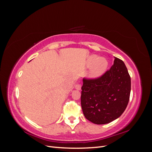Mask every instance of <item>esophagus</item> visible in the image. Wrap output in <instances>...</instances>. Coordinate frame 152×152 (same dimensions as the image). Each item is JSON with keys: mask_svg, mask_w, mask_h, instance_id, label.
Returning <instances> with one entry per match:
<instances>
[{"mask_svg": "<svg viewBox=\"0 0 152 152\" xmlns=\"http://www.w3.org/2000/svg\"><path fill=\"white\" fill-rule=\"evenodd\" d=\"M81 87H82L81 84H76V85H75V88L76 89H77V90H80V89H81Z\"/></svg>", "mask_w": 152, "mask_h": 152, "instance_id": "1", "label": "esophagus"}]
</instances>
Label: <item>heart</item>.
Masks as SVG:
<instances>
[{"label":"heart","instance_id":"b5f03b06","mask_svg":"<svg viewBox=\"0 0 152 152\" xmlns=\"http://www.w3.org/2000/svg\"><path fill=\"white\" fill-rule=\"evenodd\" d=\"M87 65L92 66L91 77L98 78L103 75L108 66V61L104 57H98L96 55H91L87 59Z\"/></svg>","mask_w":152,"mask_h":152}]
</instances>
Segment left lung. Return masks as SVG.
<instances>
[{
  "mask_svg": "<svg viewBox=\"0 0 152 152\" xmlns=\"http://www.w3.org/2000/svg\"><path fill=\"white\" fill-rule=\"evenodd\" d=\"M131 77L121 59L115 57L113 65L103 75L83 79L81 106L85 117L96 124H105L120 117L129 101Z\"/></svg>",
  "mask_w": 152,
  "mask_h": 152,
  "instance_id": "1",
  "label": "left lung"
}]
</instances>
